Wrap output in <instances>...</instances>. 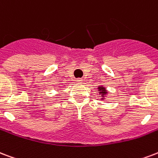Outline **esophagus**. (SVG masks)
I'll list each match as a JSON object with an SVG mask.
<instances>
[{
	"label": "esophagus",
	"instance_id": "34e87169",
	"mask_svg": "<svg viewBox=\"0 0 158 158\" xmlns=\"http://www.w3.org/2000/svg\"><path fill=\"white\" fill-rule=\"evenodd\" d=\"M76 82L78 83V84H81L82 82H83V79H77Z\"/></svg>",
	"mask_w": 158,
	"mask_h": 158
}]
</instances>
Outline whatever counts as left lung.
Returning <instances> with one entry per match:
<instances>
[{"label": "left lung", "instance_id": "left-lung-1", "mask_svg": "<svg viewBox=\"0 0 158 158\" xmlns=\"http://www.w3.org/2000/svg\"><path fill=\"white\" fill-rule=\"evenodd\" d=\"M98 94H99V95H100L101 100H103V99H105V98L107 97L108 91L104 86H103V85H99L98 87Z\"/></svg>", "mask_w": 158, "mask_h": 158}]
</instances>
